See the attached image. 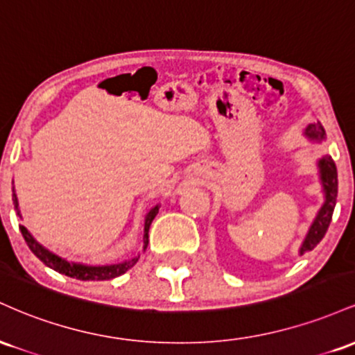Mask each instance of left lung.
<instances>
[{"instance_id":"8db88e82","label":"left lung","mask_w":355,"mask_h":355,"mask_svg":"<svg viewBox=\"0 0 355 355\" xmlns=\"http://www.w3.org/2000/svg\"><path fill=\"white\" fill-rule=\"evenodd\" d=\"M305 137L312 141H322L325 140V130L320 123H311L305 128ZM319 173H320V182L322 189H324V205L320 207L319 214H317L315 220L312 222L311 229H309L305 240L300 247V255L305 252L312 250L317 243L324 239L325 232H327L329 225H331L334 209H336V200H337V168L334 164L331 155H324L320 158L319 164Z\"/></svg>"}]
</instances>
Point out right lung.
I'll use <instances>...</instances> for the list:
<instances>
[{
    "label": "right lung",
    "mask_w": 355,
    "mask_h": 355,
    "mask_svg": "<svg viewBox=\"0 0 355 355\" xmlns=\"http://www.w3.org/2000/svg\"><path fill=\"white\" fill-rule=\"evenodd\" d=\"M13 203H15V209L18 211L19 215V210H18V198H16V193H15V189H13ZM158 214V205H155L152 210L146 214L145 217V229H144V250L148 245V230H150V225H152L153 218L157 217ZM21 217V215H19ZM19 230H21L23 234V239L24 242L28 243V247H30V250L33 252V254L38 257L40 260L44 263V266H48L53 270L60 272V274L63 275H68L71 277V279H78V280H110V279H115V277H120L121 274H125L128 268H132L135 263L138 262V257H133V259L126 260V262H121V263H112V266H83V263H73V262H68V260L61 259V257L55 255L53 252L48 250V248H44L42 243H38L36 240L33 239V235L30 234V232L26 230V227L19 225Z\"/></svg>",
    "instance_id": "1"
}]
</instances>
